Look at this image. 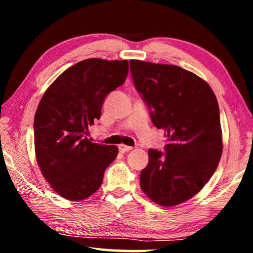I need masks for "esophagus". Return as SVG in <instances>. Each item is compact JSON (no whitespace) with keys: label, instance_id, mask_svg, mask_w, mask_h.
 Here are the masks:
<instances>
[{"label":"esophagus","instance_id":"1","mask_svg":"<svg viewBox=\"0 0 253 253\" xmlns=\"http://www.w3.org/2000/svg\"><path fill=\"white\" fill-rule=\"evenodd\" d=\"M118 148H119V152H122V153H127L132 149V147L127 146V145H119Z\"/></svg>","mask_w":253,"mask_h":253}]
</instances>
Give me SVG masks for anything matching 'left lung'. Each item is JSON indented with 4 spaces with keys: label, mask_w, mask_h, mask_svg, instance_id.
I'll use <instances>...</instances> for the list:
<instances>
[{
    "label": "left lung",
    "mask_w": 253,
    "mask_h": 253,
    "mask_svg": "<svg viewBox=\"0 0 253 253\" xmlns=\"http://www.w3.org/2000/svg\"><path fill=\"white\" fill-rule=\"evenodd\" d=\"M130 72L154 125L165 130V152L148 149L140 187L153 202L174 207L199 193L222 155L220 110L203 79L174 65L130 60Z\"/></svg>",
    "instance_id": "1"
}]
</instances>
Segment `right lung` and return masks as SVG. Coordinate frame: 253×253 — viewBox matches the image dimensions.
<instances>
[{
    "label": "right lung",
    "instance_id": "right-lung-1",
    "mask_svg": "<svg viewBox=\"0 0 253 253\" xmlns=\"http://www.w3.org/2000/svg\"><path fill=\"white\" fill-rule=\"evenodd\" d=\"M127 74V60L87 59L63 71L42 96L34 116L37 162L62 198L92 195L117 157V146L92 143L85 135L100 118L107 95L125 83Z\"/></svg>",
    "mask_w": 253,
    "mask_h": 253
}]
</instances>
